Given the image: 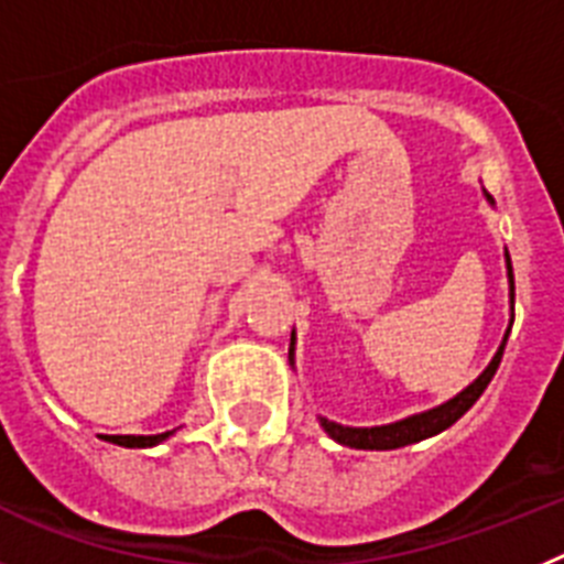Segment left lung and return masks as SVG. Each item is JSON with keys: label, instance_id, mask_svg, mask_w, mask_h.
Segmentation results:
<instances>
[{"label": "left lung", "instance_id": "8db88e82", "mask_svg": "<svg viewBox=\"0 0 564 564\" xmlns=\"http://www.w3.org/2000/svg\"><path fill=\"white\" fill-rule=\"evenodd\" d=\"M491 198V195H488ZM508 261V281H511V297H513V269H511V258ZM508 340V337H506ZM506 340L499 346V351L494 355V360L488 364V369L474 380L471 386L465 391H459L457 398L448 400L445 405L440 409H431L423 411V414H414L409 420H400V423H391V425H377V429H346V425H337L332 420H323L321 425L326 429L332 440H337L340 445H349V448H369V452H386V448H403V445L411 443H420L425 437H434L440 434L443 429L457 423L463 417L465 411L471 409L474 403L479 400V394L488 389L491 383V377L497 375L499 369V360H502V351H506ZM292 343H295V335H292Z\"/></svg>", "mask_w": 564, "mask_h": 564}]
</instances>
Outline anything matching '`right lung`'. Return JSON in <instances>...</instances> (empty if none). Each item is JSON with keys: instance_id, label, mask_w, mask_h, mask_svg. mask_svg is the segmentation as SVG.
<instances>
[{"instance_id": "right-lung-1", "label": "right lung", "mask_w": 564, "mask_h": 564, "mask_svg": "<svg viewBox=\"0 0 564 564\" xmlns=\"http://www.w3.org/2000/svg\"><path fill=\"white\" fill-rule=\"evenodd\" d=\"M170 437V431H164V434H150V437H133V434H112V437H107L110 443L116 445H124V448H150V445H159L161 440Z\"/></svg>"}]
</instances>
